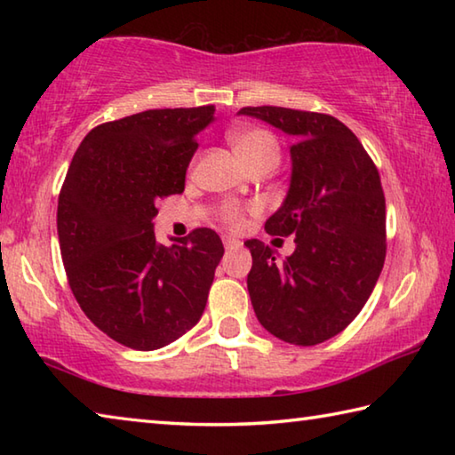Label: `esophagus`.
Segmentation results:
<instances>
[{"label": "esophagus", "instance_id": "obj_1", "mask_svg": "<svg viewBox=\"0 0 455 455\" xmlns=\"http://www.w3.org/2000/svg\"><path fill=\"white\" fill-rule=\"evenodd\" d=\"M222 243H225L227 251H233V249H238V246H241V241H236V238H233V236H225V238H222Z\"/></svg>", "mask_w": 455, "mask_h": 455}]
</instances>
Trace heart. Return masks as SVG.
<instances>
[{
    "label": "heart",
    "instance_id": "heart-1",
    "mask_svg": "<svg viewBox=\"0 0 455 455\" xmlns=\"http://www.w3.org/2000/svg\"><path fill=\"white\" fill-rule=\"evenodd\" d=\"M228 142L236 152V156L251 168H275L281 160V146L276 136L265 128H236L228 134ZM225 220L230 227H241L243 212L228 206L225 211Z\"/></svg>",
    "mask_w": 455,
    "mask_h": 455
}]
</instances>
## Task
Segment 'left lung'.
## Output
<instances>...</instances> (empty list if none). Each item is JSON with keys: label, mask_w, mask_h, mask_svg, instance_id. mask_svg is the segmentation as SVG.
Segmentation results:
<instances>
[{"label": "left lung", "mask_w": 455, "mask_h": 455, "mask_svg": "<svg viewBox=\"0 0 455 455\" xmlns=\"http://www.w3.org/2000/svg\"><path fill=\"white\" fill-rule=\"evenodd\" d=\"M295 138L287 196L265 222L268 235H295L279 260L251 238L246 279L252 309L268 333L291 345L335 337L363 309L385 260V196L363 144L333 116L279 106L243 108Z\"/></svg>", "instance_id": "left-lung-1"}]
</instances>
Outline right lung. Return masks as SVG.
Listing matches in <instances>:
<instances>
[{"instance_id": "1", "label": "right lung", "mask_w": 455, "mask_h": 455, "mask_svg": "<svg viewBox=\"0 0 455 455\" xmlns=\"http://www.w3.org/2000/svg\"><path fill=\"white\" fill-rule=\"evenodd\" d=\"M214 106L146 110L90 130L58 200L61 260L76 301L130 349L154 351L203 317L225 246L196 228L164 246L154 236L160 198L180 195L196 134Z\"/></svg>"}]
</instances>
